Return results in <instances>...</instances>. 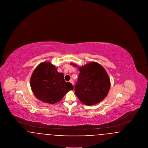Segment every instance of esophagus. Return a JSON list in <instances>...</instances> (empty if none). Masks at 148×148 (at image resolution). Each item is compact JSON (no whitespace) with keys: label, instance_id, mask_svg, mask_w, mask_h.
<instances>
[{"label":"esophagus","instance_id":"1","mask_svg":"<svg viewBox=\"0 0 148 148\" xmlns=\"http://www.w3.org/2000/svg\"><path fill=\"white\" fill-rule=\"evenodd\" d=\"M69 82L71 83V84H74V82H73V80H71L69 81Z\"/></svg>","mask_w":148,"mask_h":148}]
</instances>
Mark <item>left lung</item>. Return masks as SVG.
<instances>
[{"label": "left lung", "mask_w": 148, "mask_h": 148, "mask_svg": "<svg viewBox=\"0 0 148 148\" xmlns=\"http://www.w3.org/2000/svg\"><path fill=\"white\" fill-rule=\"evenodd\" d=\"M74 66L77 65L71 63ZM79 74L75 94L86 106H92L105 98L110 88V79L104 68L99 64L92 62L78 67Z\"/></svg>", "instance_id": "1"}]
</instances>
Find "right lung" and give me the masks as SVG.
Returning a JSON list of instances; mask_svg holds the SVG:
<instances>
[{
	"instance_id": "add662e5",
	"label": "right lung",
	"mask_w": 148,
	"mask_h": 148,
	"mask_svg": "<svg viewBox=\"0 0 148 148\" xmlns=\"http://www.w3.org/2000/svg\"><path fill=\"white\" fill-rule=\"evenodd\" d=\"M30 86L35 97L43 102L50 104L60 101L74 87L66 82L64 74L59 73L50 62L39 64L30 78Z\"/></svg>"
}]
</instances>
